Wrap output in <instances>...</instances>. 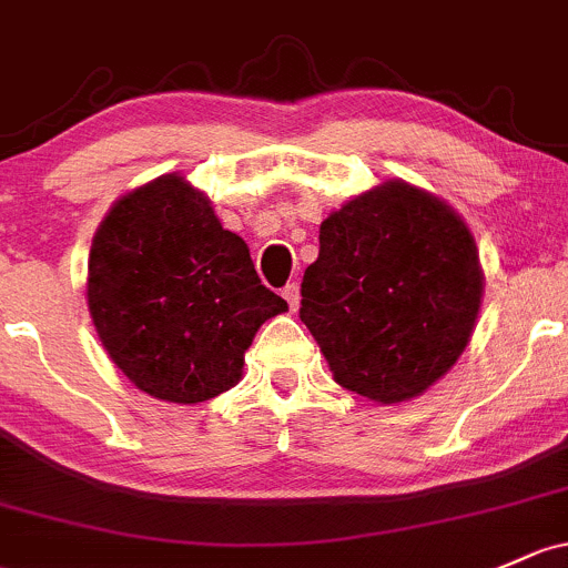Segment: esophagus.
<instances>
[{
  "mask_svg": "<svg viewBox=\"0 0 568 568\" xmlns=\"http://www.w3.org/2000/svg\"><path fill=\"white\" fill-rule=\"evenodd\" d=\"M282 297L286 301V306H290V311H297V306H301V286L295 282L286 284L282 290Z\"/></svg>",
  "mask_w": 568,
  "mask_h": 568,
  "instance_id": "34e87169",
  "label": "esophagus"
}]
</instances>
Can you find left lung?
Wrapping results in <instances>:
<instances>
[{
    "mask_svg": "<svg viewBox=\"0 0 568 568\" xmlns=\"http://www.w3.org/2000/svg\"><path fill=\"white\" fill-rule=\"evenodd\" d=\"M301 295V322L341 387L379 404L417 398L471 338L477 243L442 200L387 181L322 222Z\"/></svg>",
    "mask_w": 568,
    "mask_h": 568,
    "instance_id": "left-lung-1",
    "label": "left lung"
}]
</instances>
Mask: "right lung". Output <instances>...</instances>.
<instances>
[{"label": "right lung", "mask_w": 568, "mask_h": 568, "mask_svg": "<svg viewBox=\"0 0 568 568\" xmlns=\"http://www.w3.org/2000/svg\"><path fill=\"white\" fill-rule=\"evenodd\" d=\"M286 301L260 282L243 237L181 175L113 205L89 254V314L143 393L203 404L241 379L243 352Z\"/></svg>", "instance_id": "add662e5"}]
</instances>
